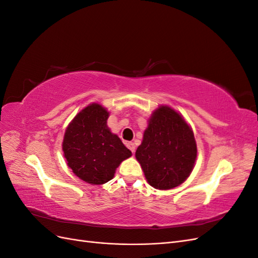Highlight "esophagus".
<instances>
[{
    "label": "esophagus",
    "mask_w": 258,
    "mask_h": 258,
    "mask_svg": "<svg viewBox=\"0 0 258 258\" xmlns=\"http://www.w3.org/2000/svg\"><path fill=\"white\" fill-rule=\"evenodd\" d=\"M126 146L132 152V154H135V152H136V144L134 142H127Z\"/></svg>",
    "instance_id": "34e87169"
}]
</instances>
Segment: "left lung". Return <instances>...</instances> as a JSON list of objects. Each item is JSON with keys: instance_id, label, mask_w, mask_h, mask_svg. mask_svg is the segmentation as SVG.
<instances>
[{"instance_id": "left-lung-1", "label": "left lung", "mask_w": 258, "mask_h": 258, "mask_svg": "<svg viewBox=\"0 0 258 258\" xmlns=\"http://www.w3.org/2000/svg\"><path fill=\"white\" fill-rule=\"evenodd\" d=\"M136 157L148 184L157 189L174 188L189 176L196 161L190 127L172 108L160 106L148 121Z\"/></svg>"}]
</instances>
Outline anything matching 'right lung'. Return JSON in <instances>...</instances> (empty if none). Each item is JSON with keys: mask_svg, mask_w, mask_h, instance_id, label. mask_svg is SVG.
<instances>
[{"mask_svg": "<svg viewBox=\"0 0 258 258\" xmlns=\"http://www.w3.org/2000/svg\"><path fill=\"white\" fill-rule=\"evenodd\" d=\"M108 113L92 103L75 116L66 130L63 143L68 166L76 176L89 184H104L113 178L116 168L131 152L106 126Z\"/></svg>", "mask_w": 258, "mask_h": 258, "instance_id": "right-lung-1", "label": "right lung"}]
</instances>
